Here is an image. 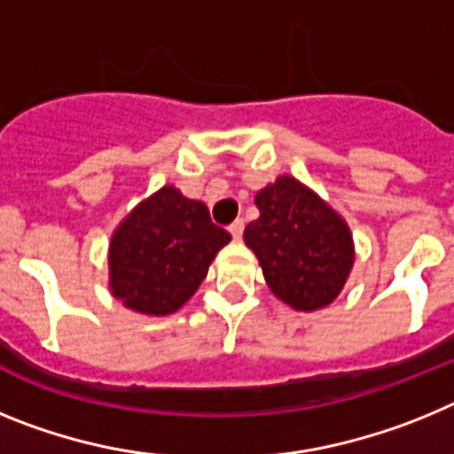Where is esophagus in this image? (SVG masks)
<instances>
[{
  "mask_svg": "<svg viewBox=\"0 0 454 454\" xmlns=\"http://www.w3.org/2000/svg\"><path fill=\"white\" fill-rule=\"evenodd\" d=\"M243 230H246V223H243V220H240V218L234 220V223L230 224V234L234 236L236 240H239L240 236H243Z\"/></svg>",
  "mask_w": 454,
  "mask_h": 454,
  "instance_id": "esophagus-1",
  "label": "esophagus"
}]
</instances>
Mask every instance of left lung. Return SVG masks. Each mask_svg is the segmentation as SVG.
<instances>
[{
	"label": "left lung",
	"mask_w": 454,
	"mask_h": 454,
	"mask_svg": "<svg viewBox=\"0 0 454 454\" xmlns=\"http://www.w3.org/2000/svg\"><path fill=\"white\" fill-rule=\"evenodd\" d=\"M254 202L259 218L243 239L270 291L298 311L334 302L355 262L346 220L293 177H279Z\"/></svg>",
	"instance_id": "left-lung-1"
}]
</instances>
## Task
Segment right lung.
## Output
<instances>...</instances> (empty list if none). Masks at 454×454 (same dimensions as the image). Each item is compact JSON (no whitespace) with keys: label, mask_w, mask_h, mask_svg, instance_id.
Returning <instances> with one entry per match:
<instances>
[{"label":"right lung","mask_w":454,"mask_h":454,"mask_svg":"<svg viewBox=\"0 0 454 454\" xmlns=\"http://www.w3.org/2000/svg\"><path fill=\"white\" fill-rule=\"evenodd\" d=\"M230 239L211 223L207 204L163 186L111 239V293L140 314H172L198 291L208 263Z\"/></svg>","instance_id":"1"}]
</instances>
